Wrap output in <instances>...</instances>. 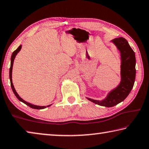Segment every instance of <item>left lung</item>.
Returning a JSON list of instances; mask_svg holds the SVG:
<instances>
[{"label":"left lung","mask_w":149,"mask_h":149,"mask_svg":"<svg viewBox=\"0 0 149 149\" xmlns=\"http://www.w3.org/2000/svg\"><path fill=\"white\" fill-rule=\"evenodd\" d=\"M116 47L121 58V81L118 86L107 95L102 100L87 99L95 104L105 107H112L119 104L129 95L133 87L135 79V55L127 40L123 37L115 38L111 41Z\"/></svg>","instance_id":"left-lung-1"}]
</instances>
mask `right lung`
<instances>
[{"label": "right lung", "mask_w": 149, "mask_h": 149, "mask_svg": "<svg viewBox=\"0 0 149 149\" xmlns=\"http://www.w3.org/2000/svg\"><path fill=\"white\" fill-rule=\"evenodd\" d=\"M22 49V45H19V47L17 48V49L14 50L13 52V53L12 54V56H11V62H10V72H9V76H10V85H11V87H12V89L13 91V92L14 93V95H16V97H17V99H18L19 101H21L22 102H24V104H26V105L28 106L30 108H33V109H37V110H41V109H44V108H47V107H49L50 105H48V106H37V105H35V104H31V103L29 102H27L26 101H25L24 99H22L21 97H19V95L17 94L16 89H15V88L14 87V85H13V83H12V68H13V64H14V60L15 59V58H16V56L17 55V54L18 53V52L20 51V50Z\"/></svg>", "instance_id": "add662e5"}]
</instances>
